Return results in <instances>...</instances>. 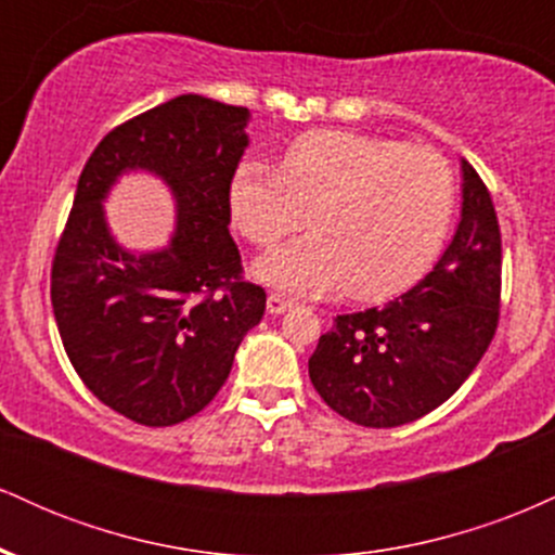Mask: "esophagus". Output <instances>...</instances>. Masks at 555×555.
I'll return each instance as SVG.
<instances>
[{
	"label": "esophagus",
	"mask_w": 555,
	"mask_h": 555,
	"mask_svg": "<svg viewBox=\"0 0 555 555\" xmlns=\"http://www.w3.org/2000/svg\"><path fill=\"white\" fill-rule=\"evenodd\" d=\"M292 299H286L284 295H269V302H266V308H269L271 315H282L286 313V310L292 308Z\"/></svg>",
	"instance_id": "34e87169"
}]
</instances>
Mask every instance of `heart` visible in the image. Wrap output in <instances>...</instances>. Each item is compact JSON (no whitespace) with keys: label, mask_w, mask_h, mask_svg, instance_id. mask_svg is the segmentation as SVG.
<instances>
[{"label":"heart","mask_w":555,"mask_h":555,"mask_svg":"<svg viewBox=\"0 0 555 555\" xmlns=\"http://www.w3.org/2000/svg\"><path fill=\"white\" fill-rule=\"evenodd\" d=\"M454 208L456 180L441 154L349 130L305 132L279 169L245 158L229 182L232 224L250 245H276L308 219L313 234L256 263L258 279L295 295H397L441 256Z\"/></svg>","instance_id":"heart-1"}]
</instances>
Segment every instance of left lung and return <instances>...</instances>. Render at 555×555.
Instances as JSON below:
<instances>
[{
	"label": "left lung",
	"mask_w": 555,
	"mask_h": 555,
	"mask_svg": "<svg viewBox=\"0 0 555 555\" xmlns=\"http://www.w3.org/2000/svg\"><path fill=\"white\" fill-rule=\"evenodd\" d=\"M462 221L423 282L386 308L336 315L308 360L315 391L362 428H397L454 397L501 315V229L486 182L464 162Z\"/></svg>",
	"instance_id": "1"
}]
</instances>
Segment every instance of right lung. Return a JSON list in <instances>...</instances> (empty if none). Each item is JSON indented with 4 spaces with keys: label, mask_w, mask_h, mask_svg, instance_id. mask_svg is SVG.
<instances>
[{
    "label": "right lung",
    "mask_w": 555,
    "mask_h": 555,
    "mask_svg": "<svg viewBox=\"0 0 555 555\" xmlns=\"http://www.w3.org/2000/svg\"><path fill=\"white\" fill-rule=\"evenodd\" d=\"M250 112L184 93L109 130L88 156L52 260V308L75 373L95 399L145 428L211 404L234 352L266 313L229 234V182ZM127 168H149L178 201L167 251L130 257L100 201Z\"/></svg>",
    "instance_id": "obj_1"
}]
</instances>
